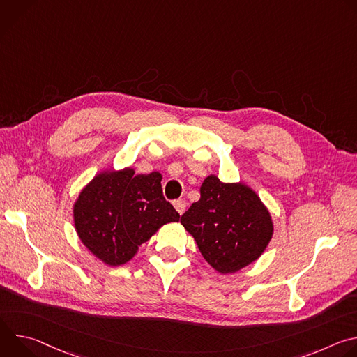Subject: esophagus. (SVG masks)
I'll list each match as a JSON object with an SVG mask.
<instances>
[{
    "label": "esophagus",
    "mask_w": 357,
    "mask_h": 357,
    "mask_svg": "<svg viewBox=\"0 0 357 357\" xmlns=\"http://www.w3.org/2000/svg\"><path fill=\"white\" fill-rule=\"evenodd\" d=\"M172 203H174V208L176 209V212H178L179 215H183V212H185V209H186V202L182 200V199H176V200H174Z\"/></svg>",
    "instance_id": "1"
}]
</instances>
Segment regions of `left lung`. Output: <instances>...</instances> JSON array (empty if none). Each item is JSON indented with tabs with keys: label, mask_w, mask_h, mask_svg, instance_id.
<instances>
[{
	"label": "left lung",
	"mask_w": 357,
	"mask_h": 357,
	"mask_svg": "<svg viewBox=\"0 0 357 357\" xmlns=\"http://www.w3.org/2000/svg\"><path fill=\"white\" fill-rule=\"evenodd\" d=\"M203 259L220 274H233L256 261L267 248L274 225L268 209L250 186L225 183L209 175L200 199L182 215Z\"/></svg>",
	"instance_id": "8db88e82"
}]
</instances>
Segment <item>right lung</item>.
Returning <instances> with one entry per match:
<instances>
[{
	"instance_id": "obj_1",
	"label": "right lung",
	"mask_w": 357,
	"mask_h": 357,
	"mask_svg": "<svg viewBox=\"0 0 357 357\" xmlns=\"http://www.w3.org/2000/svg\"><path fill=\"white\" fill-rule=\"evenodd\" d=\"M161 181L160 172L109 169L82 189L73 205L75 229L98 260L112 267L126 264L161 226L179 222Z\"/></svg>"
}]
</instances>
